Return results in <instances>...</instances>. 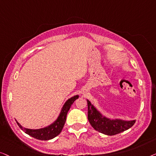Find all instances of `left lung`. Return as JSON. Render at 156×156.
<instances>
[{
	"label": "left lung",
	"mask_w": 156,
	"mask_h": 156,
	"mask_svg": "<svg viewBox=\"0 0 156 156\" xmlns=\"http://www.w3.org/2000/svg\"><path fill=\"white\" fill-rule=\"evenodd\" d=\"M87 101V119L91 126L99 132L105 135L113 136L131 128L135 124L133 121H124L121 119H109L104 117L95 107Z\"/></svg>",
	"instance_id": "8db88e82"
}]
</instances>
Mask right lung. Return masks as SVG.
I'll use <instances>...</instances> for the list:
<instances>
[{"instance_id":"add662e5","label":"right lung","mask_w":156,"mask_h":156,"mask_svg":"<svg viewBox=\"0 0 156 156\" xmlns=\"http://www.w3.org/2000/svg\"><path fill=\"white\" fill-rule=\"evenodd\" d=\"M78 98V95H75L73 97L68 100L63 105L61 112L59 115L58 117L49 126L45 128L39 129H30L24 128L17 122V124L22 130L30 135V136L34 138V139L41 140V141H47L54 139L56 136H58L61 132L62 129L64 126L66 120V115L69 110L71 108V105L75 102V100Z\"/></svg>"}]
</instances>
